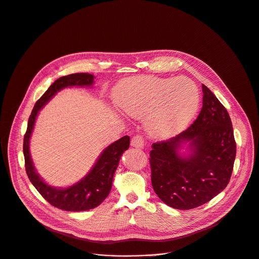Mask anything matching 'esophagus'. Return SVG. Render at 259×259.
Here are the masks:
<instances>
[{
	"instance_id": "obj_1",
	"label": "esophagus",
	"mask_w": 259,
	"mask_h": 259,
	"mask_svg": "<svg viewBox=\"0 0 259 259\" xmlns=\"http://www.w3.org/2000/svg\"><path fill=\"white\" fill-rule=\"evenodd\" d=\"M131 145L136 149H143L144 146V140L140 135H135L131 139Z\"/></svg>"
}]
</instances>
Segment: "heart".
<instances>
[{
    "label": "heart",
    "instance_id": "1",
    "mask_svg": "<svg viewBox=\"0 0 259 259\" xmlns=\"http://www.w3.org/2000/svg\"><path fill=\"white\" fill-rule=\"evenodd\" d=\"M114 100L128 117L146 118L145 126L151 136L168 138L193 119L200 93L188 78L140 76L121 81L114 89Z\"/></svg>",
    "mask_w": 259,
    "mask_h": 259
}]
</instances>
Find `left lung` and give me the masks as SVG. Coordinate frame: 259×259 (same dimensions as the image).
<instances>
[{"instance_id":"left-lung-1","label":"left lung","mask_w":259,"mask_h":259,"mask_svg":"<svg viewBox=\"0 0 259 259\" xmlns=\"http://www.w3.org/2000/svg\"><path fill=\"white\" fill-rule=\"evenodd\" d=\"M202 88L197 120L175 137L153 143L150 153L154 191L175 209L209 202L227 188L234 168L237 147L230 115L205 85ZM187 143L191 153L181 157L179 150Z\"/></svg>"}]
</instances>
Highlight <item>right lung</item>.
<instances>
[{"instance_id": "add662e5", "label": "right lung", "mask_w": 259, "mask_h": 259, "mask_svg": "<svg viewBox=\"0 0 259 259\" xmlns=\"http://www.w3.org/2000/svg\"><path fill=\"white\" fill-rule=\"evenodd\" d=\"M94 76L90 73H71V75L57 79L42 97L35 102L29 116L27 129L23 139V155L25 161V171L42 197L52 206L65 211H85L100 205L108 196L112 189L115 171L119 165L122 154L129 149L130 137L123 136L115 141L101 153L91 171L79 182L65 189L50 187L35 172L30 154L29 139L39 110L61 89L71 86H92Z\"/></svg>"}]
</instances>
